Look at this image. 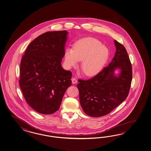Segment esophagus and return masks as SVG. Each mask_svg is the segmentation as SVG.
I'll return each mask as SVG.
<instances>
[{"label":"esophagus","mask_w":151,"mask_h":151,"mask_svg":"<svg viewBox=\"0 0 151 151\" xmlns=\"http://www.w3.org/2000/svg\"><path fill=\"white\" fill-rule=\"evenodd\" d=\"M71 81H72V83H73V84H76V83H77V80H76V78H72V79H71Z\"/></svg>","instance_id":"34e87169"}]
</instances>
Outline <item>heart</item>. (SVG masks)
<instances>
[{"label": "heart", "mask_w": 151, "mask_h": 151, "mask_svg": "<svg viewBox=\"0 0 151 151\" xmlns=\"http://www.w3.org/2000/svg\"><path fill=\"white\" fill-rule=\"evenodd\" d=\"M109 49L100 41L93 37H85L76 41L74 48H67L64 60L68 67L77 65L82 61L81 70L87 76L99 73L106 63Z\"/></svg>", "instance_id": "1"}]
</instances>
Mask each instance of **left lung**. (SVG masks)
Wrapping results in <instances>:
<instances>
[{
  "label": "left lung",
  "mask_w": 151,
  "mask_h": 151,
  "mask_svg": "<svg viewBox=\"0 0 151 151\" xmlns=\"http://www.w3.org/2000/svg\"><path fill=\"white\" fill-rule=\"evenodd\" d=\"M115 55L108 66L88 80H79L77 85L81 107L93 117L109 114L128 96L132 81V67L123 45L114 40ZM116 70L120 74L116 76Z\"/></svg>",
  "instance_id": "8db88e82"
}]
</instances>
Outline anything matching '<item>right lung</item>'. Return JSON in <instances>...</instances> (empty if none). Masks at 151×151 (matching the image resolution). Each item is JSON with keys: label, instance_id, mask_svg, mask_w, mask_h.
<instances>
[{"label": "right lung", "instance_id": "right-lung-1", "mask_svg": "<svg viewBox=\"0 0 151 151\" xmlns=\"http://www.w3.org/2000/svg\"><path fill=\"white\" fill-rule=\"evenodd\" d=\"M66 30L48 32L37 37L22 56L19 84L27 103L41 114L58 110L71 85L72 73L63 69Z\"/></svg>", "mask_w": 151, "mask_h": 151}]
</instances>
